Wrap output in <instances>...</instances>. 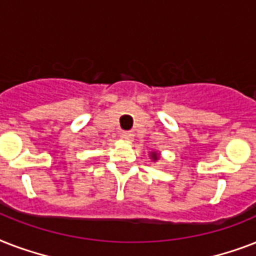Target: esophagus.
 Wrapping results in <instances>:
<instances>
[{"label":"esophagus","mask_w":256,"mask_h":256,"mask_svg":"<svg viewBox=\"0 0 256 256\" xmlns=\"http://www.w3.org/2000/svg\"><path fill=\"white\" fill-rule=\"evenodd\" d=\"M120 136H122V138L126 140H132V136H134V134H132V132H120Z\"/></svg>","instance_id":"1"}]
</instances>
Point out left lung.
Masks as SVG:
<instances>
[{
	"instance_id": "left-lung-1",
	"label": "left lung",
	"mask_w": 256,
	"mask_h": 256,
	"mask_svg": "<svg viewBox=\"0 0 256 256\" xmlns=\"http://www.w3.org/2000/svg\"><path fill=\"white\" fill-rule=\"evenodd\" d=\"M152 158H154V160H156V154H152Z\"/></svg>"
}]
</instances>
